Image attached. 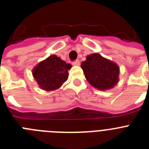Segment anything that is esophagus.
Instances as JSON below:
<instances>
[{
    "instance_id": "obj_1",
    "label": "esophagus",
    "mask_w": 149,
    "mask_h": 149,
    "mask_svg": "<svg viewBox=\"0 0 149 149\" xmlns=\"http://www.w3.org/2000/svg\"><path fill=\"white\" fill-rule=\"evenodd\" d=\"M80 64H81V63H80V61H79L78 60H75V61H74L73 63H72V65H74V66H78V65H80Z\"/></svg>"
}]
</instances>
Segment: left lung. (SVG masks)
Returning a JSON list of instances; mask_svg holds the SVG:
<instances>
[{
  "instance_id": "left-lung-1",
  "label": "left lung",
  "mask_w": 149,
  "mask_h": 149,
  "mask_svg": "<svg viewBox=\"0 0 149 149\" xmlns=\"http://www.w3.org/2000/svg\"><path fill=\"white\" fill-rule=\"evenodd\" d=\"M81 68L86 81L99 90L110 89L119 83V65L99 54L88 55L81 63Z\"/></svg>"
}]
</instances>
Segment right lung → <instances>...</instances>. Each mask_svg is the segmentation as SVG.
Here are the masks:
<instances>
[{
  "mask_svg": "<svg viewBox=\"0 0 149 149\" xmlns=\"http://www.w3.org/2000/svg\"><path fill=\"white\" fill-rule=\"evenodd\" d=\"M72 65L56 55H51L41 61L32 70V74L39 88L45 91L59 89L67 81L68 71Z\"/></svg>",
  "mask_w": 149,
  "mask_h": 149,
  "instance_id": "add662e5",
  "label": "right lung"
}]
</instances>
